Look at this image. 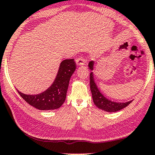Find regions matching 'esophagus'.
I'll list each match as a JSON object with an SVG mask.
<instances>
[{"label":"esophagus","mask_w":155,"mask_h":155,"mask_svg":"<svg viewBox=\"0 0 155 155\" xmlns=\"http://www.w3.org/2000/svg\"><path fill=\"white\" fill-rule=\"evenodd\" d=\"M84 63H85V59H84L83 57H78V59H76V64L78 66L84 65Z\"/></svg>","instance_id":"esophagus-1"}]
</instances>
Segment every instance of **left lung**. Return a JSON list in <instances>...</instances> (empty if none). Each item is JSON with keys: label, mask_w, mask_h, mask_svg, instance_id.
<instances>
[{"label": "left lung", "mask_w": 155, "mask_h": 155, "mask_svg": "<svg viewBox=\"0 0 155 155\" xmlns=\"http://www.w3.org/2000/svg\"><path fill=\"white\" fill-rule=\"evenodd\" d=\"M94 61H91L88 63V67L91 70L94 69ZM90 88L91 91L92 98L94 101V104L101 110H104L107 112H116L121 109L125 108L128 105L132 103L133 101L125 103H117L114 101H111L106 98L97 87L96 83L94 81V75L93 72L90 74Z\"/></svg>", "instance_id": "left-lung-1"}]
</instances>
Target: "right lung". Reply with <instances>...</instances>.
<instances>
[{
  "label": "right lung",
  "mask_w": 155,
  "mask_h": 155,
  "mask_svg": "<svg viewBox=\"0 0 155 155\" xmlns=\"http://www.w3.org/2000/svg\"><path fill=\"white\" fill-rule=\"evenodd\" d=\"M76 67L74 59H65L61 62L56 79L48 89L37 95H26L17 90L18 94L28 104L39 110L59 108L65 101L70 78Z\"/></svg>",
  "instance_id": "obj_1"
}]
</instances>
